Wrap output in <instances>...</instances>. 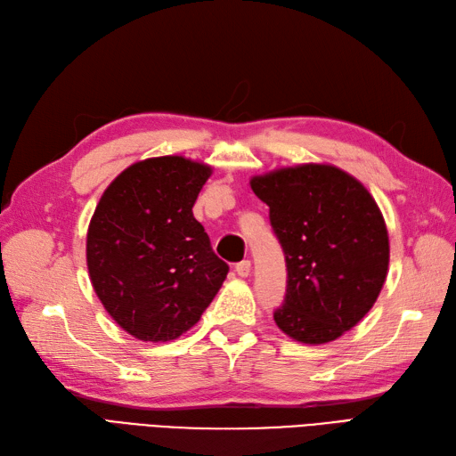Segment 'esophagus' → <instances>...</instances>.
<instances>
[{
	"instance_id": "esophagus-1",
	"label": "esophagus",
	"mask_w": 456,
	"mask_h": 456,
	"mask_svg": "<svg viewBox=\"0 0 456 456\" xmlns=\"http://www.w3.org/2000/svg\"><path fill=\"white\" fill-rule=\"evenodd\" d=\"M236 272L240 278H247V275L251 273V260H241L236 265Z\"/></svg>"
}]
</instances>
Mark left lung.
<instances>
[{"instance_id": "1", "label": "left lung", "mask_w": 456, "mask_h": 456, "mask_svg": "<svg viewBox=\"0 0 456 456\" xmlns=\"http://www.w3.org/2000/svg\"><path fill=\"white\" fill-rule=\"evenodd\" d=\"M270 207L287 262L275 325L297 342L325 344L360 323L388 275L390 240L369 190L330 163H302L251 176Z\"/></svg>"}]
</instances>
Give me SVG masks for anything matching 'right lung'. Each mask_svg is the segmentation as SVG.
I'll list each match as a JSON object with an SVG mask.
<instances>
[{
	"mask_svg": "<svg viewBox=\"0 0 456 456\" xmlns=\"http://www.w3.org/2000/svg\"><path fill=\"white\" fill-rule=\"evenodd\" d=\"M213 167L184 156L136 161L101 196L87 230V270L112 320L142 342L194 327L226 280L228 265L194 218Z\"/></svg>",
	"mask_w": 456,
	"mask_h": 456,
	"instance_id": "right-lung-1",
	"label": "right lung"
}]
</instances>
